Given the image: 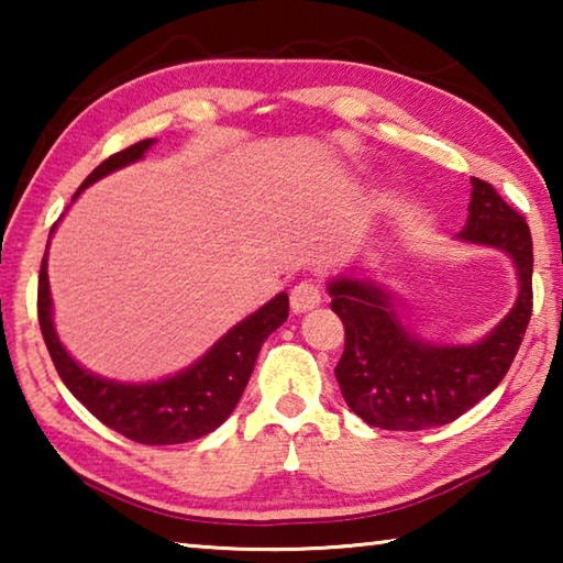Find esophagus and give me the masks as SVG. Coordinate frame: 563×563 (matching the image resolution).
I'll list each match as a JSON object with an SVG mask.
<instances>
[{"mask_svg": "<svg viewBox=\"0 0 563 563\" xmlns=\"http://www.w3.org/2000/svg\"><path fill=\"white\" fill-rule=\"evenodd\" d=\"M322 302V292H320V285L312 283V280H302L295 285L290 290V308L295 316H300V312H308L312 308H318Z\"/></svg>", "mask_w": 563, "mask_h": 563, "instance_id": "1", "label": "esophagus"}]
</instances>
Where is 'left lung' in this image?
I'll return each instance as SVG.
<instances>
[{"instance_id":"8db88e82","label":"left lung","mask_w":563,"mask_h":563,"mask_svg":"<svg viewBox=\"0 0 563 563\" xmlns=\"http://www.w3.org/2000/svg\"><path fill=\"white\" fill-rule=\"evenodd\" d=\"M456 241L497 247L517 271L514 308L472 345L415 335L395 295L369 278L338 275L328 283L332 310L345 325V352L335 377L347 407L379 430H430L462 417L509 373L531 318V233L487 180L472 178L466 225Z\"/></svg>"}]
</instances>
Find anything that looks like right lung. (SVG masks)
<instances>
[{
    "label": "right lung",
    "instance_id": "1",
    "mask_svg": "<svg viewBox=\"0 0 563 563\" xmlns=\"http://www.w3.org/2000/svg\"><path fill=\"white\" fill-rule=\"evenodd\" d=\"M154 144L156 139H144L109 156L91 170L74 194V201L84 188L97 184L99 178L136 164ZM36 310H40L46 350L62 383L99 422L139 444H184L213 432L231 417L251 379L263 342L288 320V292H278L261 310L233 325L194 365L156 383H117V379L93 375L66 352L54 328L46 253L40 271Z\"/></svg>",
    "mask_w": 563,
    "mask_h": 563
}]
</instances>
